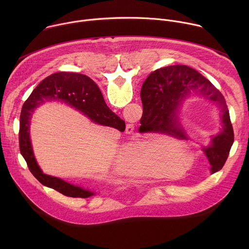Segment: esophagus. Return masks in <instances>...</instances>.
<instances>
[{
  "label": "esophagus",
  "instance_id": "obj_1",
  "mask_svg": "<svg viewBox=\"0 0 249 249\" xmlns=\"http://www.w3.org/2000/svg\"><path fill=\"white\" fill-rule=\"evenodd\" d=\"M133 130H134V126L129 124L127 127V133H131V132H133Z\"/></svg>",
  "mask_w": 249,
  "mask_h": 249
}]
</instances>
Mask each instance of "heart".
Listing matches in <instances>:
<instances>
[{
    "mask_svg": "<svg viewBox=\"0 0 249 249\" xmlns=\"http://www.w3.org/2000/svg\"><path fill=\"white\" fill-rule=\"evenodd\" d=\"M185 157L186 152L182 146H164L152 137L127 148L120 163V170L129 175H152L160 170V160L163 162L179 163Z\"/></svg>",
    "mask_w": 249,
    "mask_h": 249,
    "instance_id": "b5f03b06",
    "label": "heart"
}]
</instances>
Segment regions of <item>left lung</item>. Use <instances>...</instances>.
Returning <instances> with one entry per match:
<instances>
[{"instance_id":"left-lung-1","label":"left lung","mask_w":249,"mask_h":249,"mask_svg":"<svg viewBox=\"0 0 249 249\" xmlns=\"http://www.w3.org/2000/svg\"><path fill=\"white\" fill-rule=\"evenodd\" d=\"M191 90L199 91L206 98L217 102L221 109L223 130L212 138L211 146L203 148L210 161L211 171L215 173L222 169L229 157L233 144V129L223 94L195 69L185 65H174L153 72L141 89L143 116L157 131L187 140L185 132L175 126V111Z\"/></svg>"}]
</instances>
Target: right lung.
I'll return each instance as SVG.
<instances>
[{"instance_id":"add662e5","label":"right lung","mask_w":249,"mask_h":249,"mask_svg":"<svg viewBox=\"0 0 249 249\" xmlns=\"http://www.w3.org/2000/svg\"><path fill=\"white\" fill-rule=\"evenodd\" d=\"M46 101H60L76 108L91 121L121 130L125 122L106 105L97 85L88 76L59 72L44 79L23 103L19 118V151L33 176L43 185L73 198H89L94 193L42 172L35 160L29 139V123L33 111Z\"/></svg>"}]
</instances>
